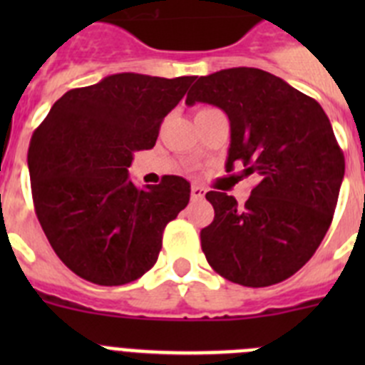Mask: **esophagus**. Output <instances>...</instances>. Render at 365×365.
<instances>
[{
  "mask_svg": "<svg viewBox=\"0 0 365 365\" xmlns=\"http://www.w3.org/2000/svg\"><path fill=\"white\" fill-rule=\"evenodd\" d=\"M205 193H206V190L202 188V186L193 185V186H192V192H190V195H192L193 201H199V199L205 197Z\"/></svg>",
  "mask_w": 365,
  "mask_h": 365,
  "instance_id": "obj_1",
  "label": "esophagus"
}]
</instances>
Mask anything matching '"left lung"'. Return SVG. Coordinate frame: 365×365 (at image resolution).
<instances>
[{
	"label": "left lung",
	"instance_id": "left-lung-1",
	"mask_svg": "<svg viewBox=\"0 0 365 365\" xmlns=\"http://www.w3.org/2000/svg\"><path fill=\"white\" fill-rule=\"evenodd\" d=\"M195 102L228 115L227 172L241 164L256 179L243 206L227 193H206L215 212L201 230L206 261L245 287L291 278L327 234L346 172L327 115L314 98L254 67L201 76L186 96L188 106Z\"/></svg>",
	"mask_w": 365,
	"mask_h": 365
}]
</instances>
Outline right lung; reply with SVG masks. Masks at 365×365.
Returning <instances> with one entry per match:
<instances>
[{"label":"right lung","mask_w":365,"mask_h":365,"mask_svg":"<svg viewBox=\"0 0 365 365\" xmlns=\"http://www.w3.org/2000/svg\"><path fill=\"white\" fill-rule=\"evenodd\" d=\"M193 76H106L54 102L29 146L32 202L51 247L76 276L115 287L159 257L163 232L190 201V182L164 175L138 188L128 168L151 150Z\"/></svg>","instance_id":"add662e5"}]
</instances>
